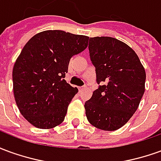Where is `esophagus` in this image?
<instances>
[{
	"label": "esophagus",
	"mask_w": 161,
	"mask_h": 161,
	"mask_svg": "<svg viewBox=\"0 0 161 161\" xmlns=\"http://www.w3.org/2000/svg\"><path fill=\"white\" fill-rule=\"evenodd\" d=\"M84 89H85V86H80V87H78V91H79V92H82Z\"/></svg>",
	"instance_id": "34e87169"
}]
</instances>
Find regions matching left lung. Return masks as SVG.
<instances>
[{
  "instance_id": "1",
  "label": "left lung",
  "mask_w": 161,
  "mask_h": 161,
  "mask_svg": "<svg viewBox=\"0 0 161 161\" xmlns=\"http://www.w3.org/2000/svg\"><path fill=\"white\" fill-rule=\"evenodd\" d=\"M89 51L97 82L105 84L85 102L86 117L96 128L115 131L138 108L145 92V69L135 51L115 38H91Z\"/></svg>"
}]
</instances>
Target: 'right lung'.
Segmentation results:
<instances>
[{"label": "right lung", "instance_id": "right-lung-1", "mask_svg": "<svg viewBox=\"0 0 161 161\" xmlns=\"http://www.w3.org/2000/svg\"><path fill=\"white\" fill-rule=\"evenodd\" d=\"M89 37L47 30L32 37L13 68L16 104L26 121L38 128L61 124L77 87L64 80L70 58L88 46Z\"/></svg>", "mask_w": 161, "mask_h": 161}]
</instances>
